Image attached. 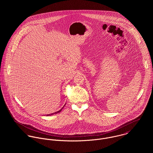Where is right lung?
I'll use <instances>...</instances> for the list:
<instances>
[{
	"label": "right lung",
	"mask_w": 153,
	"mask_h": 153,
	"mask_svg": "<svg viewBox=\"0 0 153 153\" xmlns=\"http://www.w3.org/2000/svg\"><path fill=\"white\" fill-rule=\"evenodd\" d=\"M63 108H64V107H63ZM62 109H61V110H59V111H57V112H55V113H53V114H55V113H58V112H60V111H61V110H62ZM52 114H53V113H52V114H51V115H52ZM50 115V114H49V115Z\"/></svg>",
	"instance_id": "1"
}]
</instances>
